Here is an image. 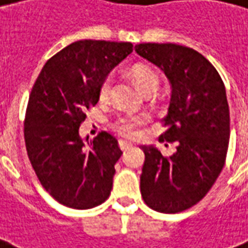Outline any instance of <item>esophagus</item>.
Wrapping results in <instances>:
<instances>
[{"mask_svg": "<svg viewBox=\"0 0 248 248\" xmlns=\"http://www.w3.org/2000/svg\"><path fill=\"white\" fill-rule=\"evenodd\" d=\"M119 147L122 151H126V150H129L130 147H133V143L127 142V140H119Z\"/></svg>", "mask_w": 248, "mask_h": 248, "instance_id": "34e87169", "label": "esophagus"}]
</instances>
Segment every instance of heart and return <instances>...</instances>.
Masks as SVG:
<instances>
[{
    "mask_svg": "<svg viewBox=\"0 0 248 248\" xmlns=\"http://www.w3.org/2000/svg\"><path fill=\"white\" fill-rule=\"evenodd\" d=\"M133 78L134 81L137 84V87L142 93H146L148 91H156L159 87V78L152 69L143 65H137L133 69ZM110 88H111V78H106L105 81L101 84L100 88V97L101 100H106L110 94ZM146 118L140 115H127L119 118L117 122V130L122 135L126 137H134L138 133V129L140 124H144Z\"/></svg>",
    "mask_w": 248,
    "mask_h": 248,
    "instance_id": "obj_1",
    "label": "heart"
}]
</instances>
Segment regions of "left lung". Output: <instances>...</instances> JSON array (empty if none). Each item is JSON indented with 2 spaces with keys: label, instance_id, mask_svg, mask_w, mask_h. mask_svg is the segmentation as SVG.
<instances>
[{
  "label": "left lung",
  "instance_id": "left-lung-1",
  "mask_svg": "<svg viewBox=\"0 0 248 248\" xmlns=\"http://www.w3.org/2000/svg\"><path fill=\"white\" fill-rule=\"evenodd\" d=\"M135 52L160 68L170 85L160 139L177 143L166 157L154 146L140 175L144 202L160 213H179L205 197L221 173L230 139L226 89L208 59L193 48L175 43H140Z\"/></svg>",
  "mask_w": 248,
  "mask_h": 248
}]
</instances>
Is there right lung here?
<instances>
[{"instance_id":"right-lung-1","label":"right lung","mask_w":248,"mask_h":248,"mask_svg":"<svg viewBox=\"0 0 248 248\" xmlns=\"http://www.w3.org/2000/svg\"><path fill=\"white\" fill-rule=\"evenodd\" d=\"M133 52L129 42L78 40L54 55L31 91L25 142L40 184L73 209L101 205L113 188L118 140L102 133L88 140L78 127L100 100L101 84Z\"/></svg>"}]
</instances>
